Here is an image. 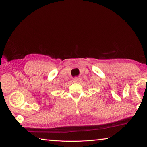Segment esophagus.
Returning <instances> with one entry per match:
<instances>
[{"instance_id":"obj_1","label":"esophagus","mask_w":147,"mask_h":147,"mask_svg":"<svg viewBox=\"0 0 147 147\" xmlns=\"http://www.w3.org/2000/svg\"><path fill=\"white\" fill-rule=\"evenodd\" d=\"M79 81H80V78H73V82H78Z\"/></svg>"}]
</instances>
